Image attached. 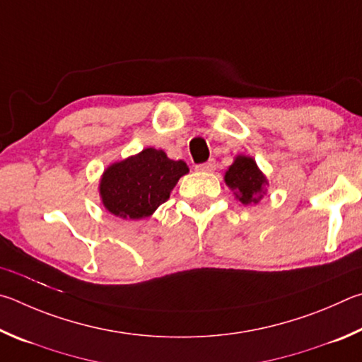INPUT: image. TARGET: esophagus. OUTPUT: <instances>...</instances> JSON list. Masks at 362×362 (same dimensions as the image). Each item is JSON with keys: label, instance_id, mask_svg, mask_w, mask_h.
Here are the masks:
<instances>
[{"label": "esophagus", "instance_id": "1", "mask_svg": "<svg viewBox=\"0 0 362 362\" xmlns=\"http://www.w3.org/2000/svg\"><path fill=\"white\" fill-rule=\"evenodd\" d=\"M214 168H216V160H214V158H210L208 162L197 165V170H200V171H213Z\"/></svg>", "mask_w": 362, "mask_h": 362}]
</instances>
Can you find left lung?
<instances>
[{"label":"left lung","mask_w":362,"mask_h":362,"mask_svg":"<svg viewBox=\"0 0 362 362\" xmlns=\"http://www.w3.org/2000/svg\"><path fill=\"white\" fill-rule=\"evenodd\" d=\"M265 182V176L259 171L256 162L246 156H238L226 173V185L235 191L238 200L245 205L257 204L264 194Z\"/></svg>","instance_id":"8db88e82"}]
</instances>
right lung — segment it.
<instances>
[{
  "mask_svg": "<svg viewBox=\"0 0 362 362\" xmlns=\"http://www.w3.org/2000/svg\"><path fill=\"white\" fill-rule=\"evenodd\" d=\"M187 171L182 160H171L163 151L148 148L105 171L100 182L101 200L116 216L148 218L168 200L177 180Z\"/></svg>",
  "mask_w": 362,
  "mask_h": 362,
  "instance_id": "right-lung-1",
  "label": "right lung"
}]
</instances>
